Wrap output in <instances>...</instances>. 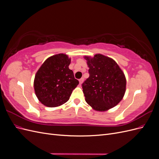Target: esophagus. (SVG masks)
<instances>
[{
  "instance_id": "obj_1",
  "label": "esophagus",
  "mask_w": 159,
  "mask_h": 159,
  "mask_svg": "<svg viewBox=\"0 0 159 159\" xmlns=\"http://www.w3.org/2000/svg\"><path fill=\"white\" fill-rule=\"evenodd\" d=\"M84 78H81V79L79 80V81H80V85L82 84V83L84 82Z\"/></svg>"
}]
</instances>
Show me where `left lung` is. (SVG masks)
<instances>
[{"label": "left lung", "mask_w": 159, "mask_h": 159, "mask_svg": "<svg viewBox=\"0 0 159 159\" xmlns=\"http://www.w3.org/2000/svg\"><path fill=\"white\" fill-rule=\"evenodd\" d=\"M89 77L82 84L85 101L93 109L105 111L117 105L125 93L126 78L115 60L102 54L85 56Z\"/></svg>", "instance_id": "8db88e82"}]
</instances>
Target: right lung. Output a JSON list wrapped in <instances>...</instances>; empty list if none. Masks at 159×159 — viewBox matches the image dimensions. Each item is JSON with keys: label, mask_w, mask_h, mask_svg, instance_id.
Listing matches in <instances>:
<instances>
[{"label": "right lung", "mask_w": 159, "mask_h": 159, "mask_svg": "<svg viewBox=\"0 0 159 159\" xmlns=\"http://www.w3.org/2000/svg\"><path fill=\"white\" fill-rule=\"evenodd\" d=\"M71 60L64 54L52 56L36 72L34 87L36 97L43 104L55 107L65 103L77 85L74 72L69 69Z\"/></svg>", "instance_id": "obj_1"}]
</instances>
